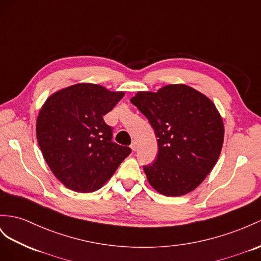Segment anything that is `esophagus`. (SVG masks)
Segmentation results:
<instances>
[{"label": "esophagus", "instance_id": "34e87169", "mask_svg": "<svg viewBox=\"0 0 261 261\" xmlns=\"http://www.w3.org/2000/svg\"><path fill=\"white\" fill-rule=\"evenodd\" d=\"M131 149H132V151H137L138 150V143L136 142V141H133L132 143H131Z\"/></svg>", "mask_w": 261, "mask_h": 261}]
</instances>
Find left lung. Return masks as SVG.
<instances>
[{
    "instance_id": "1",
    "label": "left lung",
    "mask_w": 261,
    "mask_h": 261,
    "mask_svg": "<svg viewBox=\"0 0 261 261\" xmlns=\"http://www.w3.org/2000/svg\"><path fill=\"white\" fill-rule=\"evenodd\" d=\"M131 102L149 120L159 153L143 170L151 186L165 196L195 190L216 164L224 142V123L215 105L186 85L158 92L139 91Z\"/></svg>"
}]
</instances>
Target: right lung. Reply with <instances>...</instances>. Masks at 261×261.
Segmentation results:
<instances>
[{
	"instance_id": "1",
	"label": "right lung",
	"mask_w": 261,
	"mask_h": 261,
	"mask_svg": "<svg viewBox=\"0 0 261 261\" xmlns=\"http://www.w3.org/2000/svg\"><path fill=\"white\" fill-rule=\"evenodd\" d=\"M124 92L95 84H76L53 93L36 121L43 156L66 188L91 193L102 188L131 153L112 142V128L103 116Z\"/></svg>"
}]
</instances>
